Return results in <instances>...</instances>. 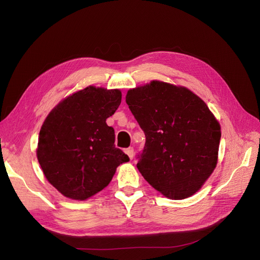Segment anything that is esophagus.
<instances>
[{"mask_svg":"<svg viewBox=\"0 0 260 260\" xmlns=\"http://www.w3.org/2000/svg\"><path fill=\"white\" fill-rule=\"evenodd\" d=\"M125 154L129 156L130 159H133V156H135V149H133V147H128L125 149Z\"/></svg>","mask_w":260,"mask_h":260,"instance_id":"34e87169","label":"esophagus"}]
</instances>
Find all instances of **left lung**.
<instances>
[{"label": "left lung", "instance_id": "obj_1", "mask_svg": "<svg viewBox=\"0 0 260 260\" xmlns=\"http://www.w3.org/2000/svg\"><path fill=\"white\" fill-rule=\"evenodd\" d=\"M125 102L145 133L137 167L171 200L194 195L218 162L221 128L200 96L182 85L153 80L130 89Z\"/></svg>", "mask_w": 260, "mask_h": 260}]
</instances>
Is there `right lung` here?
<instances>
[{"label":"right lung","instance_id":"right-lung-1","mask_svg":"<svg viewBox=\"0 0 260 260\" xmlns=\"http://www.w3.org/2000/svg\"><path fill=\"white\" fill-rule=\"evenodd\" d=\"M120 103L119 89L89 85L62 99L46 116L37 158L46 180L65 198H92L129 161L115 147V131L106 123Z\"/></svg>","mask_w":260,"mask_h":260}]
</instances>
